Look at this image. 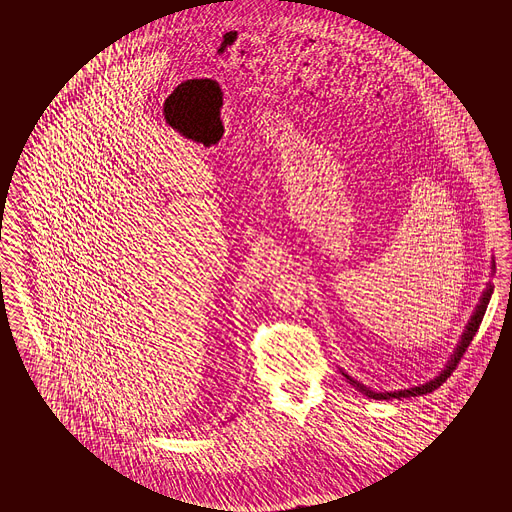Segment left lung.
<instances>
[{"label":"left lung","instance_id":"left-lung-1","mask_svg":"<svg viewBox=\"0 0 512 512\" xmlns=\"http://www.w3.org/2000/svg\"><path fill=\"white\" fill-rule=\"evenodd\" d=\"M496 268V263H492V270ZM492 293H494V289H492V285H488L486 287V291L482 293L481 302L477 304V308H475V313L471 315V319H469V323L465 326L464 334H462V340L458 343V347H456V351L452 353V357H450L449 362H447V366L441 370V373L432 379V381H428V383H424V385H419V387L413 388H405V390H396V392H372L370 388L364 387L362 383H358L355 381L353 377H349L347 373H343L345 377H347V381L353 385V387L360 390L362 394H366L368 398H373V400H390V398H396V400H400V398H411V396H422V394H428V392H434L435 388L441 387L445 381H447V377H450V373L456 370V366H458V362L462 360L464 357L465 349L469 347V343L473 340V336L477 334V330H479V325H481L482 317H484V311L488 308V302H490V298H492Z\"/></svg>","mask_w":512,"mask_h":512}]
</instances>
